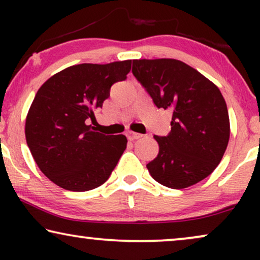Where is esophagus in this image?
I'll return each mask as SVG.
<instances>
[{"label": "esophagus", "instance_id": "esophagus-1", "mask_svg": "<svg viewBox=\"0 0 260 260\" xmlns=\"http://www.w3.org/2000/svg\"><path fill=\"white\" fill-rule=\"evenodd\" d=\"M125 136L127 137V140H129V141H135V140H138V138H141L142 136H143V135L129 130V131H126V133H125Z\"/></svg>", "mask_w": 260, "mask_h": 260}]
</instances>
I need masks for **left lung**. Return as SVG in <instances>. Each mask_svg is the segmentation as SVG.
I'll list each match as a JSON object with an SVG mask.
<instances>
[{"label": "left lung", "instance_id": "1", "mask_svg": "<svg viewBox=\"0 0 260 260\" xmlns=\"http://www.w3.org/2000/svg\"><path fill=\"white\" fill-rule=\"evenodd\" d=\"M133 73L154 104L172 113L168 136H154L159 150L147 165L152 179L173 189L206 179L230 140L229 111L218 86L176 59L133 60Z\"/></svg>", "mask_w": 260, "mask_h": 260}]
</instances>
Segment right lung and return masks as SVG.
<instances>
[{
  "label": "right lung",
  "instance_id": "add662e5",
  "mask_svg": "<svg viewBox=\"0 0 260 260\" xmlns=\"http://www.w3.org/2000/svg\"><path fill=\"white\" fill-rule=\"evenodd\" d=\"M131 60L80 63L46 80L27 113L26 141L34 161L56 186L86 191L102 186L125 150L124 135H103L88 125Z\"/></svg>",
  "mask_w": 260,
  "mask_h": 260
}]
</instances>
